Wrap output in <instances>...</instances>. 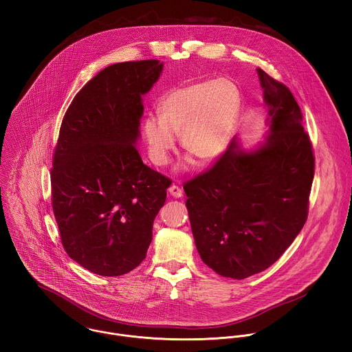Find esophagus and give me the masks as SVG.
<instances>
[{
	"mask_svg": "<svg viewBox=\"0 0 352 352\" xmlns=\"http://www.w3.org/2000/svg\"><path fill=\"white\" fill-rule=\"evenodd\" d=\"M169 194H170L173 198H182V197H183V190H182L179 186L173 184V186L169 187Z\"/></svg>",
	"mask_w": 352,
	"mask_h": 352,
	"instance_id": "esophagus-1",
	"label": "esophagus"
}]
</instances>
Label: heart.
Segmentation results:
<instances>
[{
	"mask_svg": "<svg viewBox=\"0 0 352 352\" xmlns=\"http://www.w3.org/2000/svg\"><path fill=\"white\" fill-rule=\"evenodd\" d=\"M160 116L151 113L144 134L151 160L164 165L180 134L184 151L201 161L221 155L229 146L241 112V92L228 78L201 80L166 92L158 104Z\"/></svg>",
	"mask_w": 352,
	"mask_h": 352,
	"instance_id": "b5f03b06",
	"label": "heart"
}]
</instances>
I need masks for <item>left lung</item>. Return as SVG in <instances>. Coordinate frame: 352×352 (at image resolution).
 Here are the masks:
<instances>
[{
	"instance_id": "left-lung-1",
	"label": "left lung",
	"mask_w": 352,
	"mask_h": 352,
	"mask_svg": "<svg viewBox=\"0 0 352 352\" xmlns=\"http://www.w3.org/2000/svg\"><path fill=\"white\" fill-rule=\"evenodd\" d=\"M270 134L254 151L233 141L214 165L184 183L197 250L211 270L245 279L272 265L301 232L314 154L290 89L257 69Z\"/></svg>"
}]
</instances>
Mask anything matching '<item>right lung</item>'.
Masks as SVG:
<instances>
[{"label":"right lung","instance_id":"right-lung-1","mask_svg":"<svg viewBox=\"0 0 352 352\" xmlns=\"http://www.w3.org/2000/svg\"><path fill=\"white\" fill-rule=\"evenodd\" d=\"M161 72L157 59L105 67L76 95L60 124L52 211L66 253L101 276H119L142 263L172 184L135 148L142 95Z\"/></svg>","mask_w":352,"mask_h":352}]
</instances>
